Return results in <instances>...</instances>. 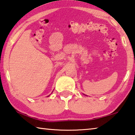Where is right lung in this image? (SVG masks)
Returning <instances> with one entry per match:
<instances>
[{
	"label": "right lung",
	"instance_id": "obj_1",
	"mask_svg": "<svg viewBox=\"0 0 135 135\" xmlns=\"http://www.w3.org/2000/svg\"><path fill=\"white\" fill-rule=\"evenodd\" d=\"M49 96H48V97H49Z\"/></svg>",
	"mask_w": 135,
	"mask_h": 135
}]
</instances>
